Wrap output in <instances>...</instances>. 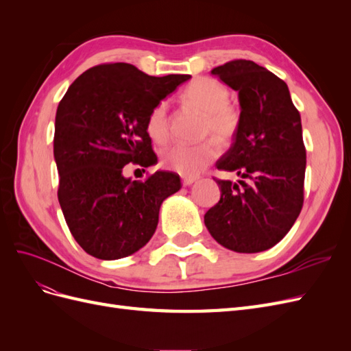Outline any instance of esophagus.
Returning <instances> with one entry per match:
<instances>
[{
	"mask_svg": "<svg viewBox=\"0 0 351 351\" xmlns=\"http://www.w3.org/2000/svg\"><path fill=\"white\" fill-rule=\"evenodd\" d=\"M197 180V177H189V176H183L182 177V182H183V186H190L193 184Z\"/></svg>",
	"mask_w": 351,
	"mask_h": 351,
	"instance_id": "esophagus-1",
	"label": "esophagus"
}]
</instances>
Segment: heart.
<instances>
[{
  "mask_svg": "<svg viewBox=\"0 0 351 351\" xmlns=\"http://www.w3.org/2000/svg\"><path fill=\"white\" fill-rule=\"evenodd\" d=\"M228 98V88L214 77H197L182 92V101L204 114L202 134L215 136L221 145H228L241 127V112ZM146 132L158 145L168 142L171 130L165 101L155 104L147 114ZM218 154L219 146L214 139H206L196 145L177 143L162 152V164L173 171L190 177L199 174Z\"/></svg>",
  "mask_w": 351,
  "mask_h": 351,
  "instance_id": "obj_1",
  "label": "heart"
}]
</instances>
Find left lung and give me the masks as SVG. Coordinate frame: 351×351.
I'll return each instance as SVG.
<instances>
[{
    "mask_svg": "<svg viewBox=\"0 0 351 351\" xmlns=\"http://www.w3.org/2000/svg\"><path fill=\"white\" fill-rule=\"evenodd\" d=\"M212 73L239 92L241 107L240 132L217 168L241 180L215 177L221 199L205 214V226L224 247L258 253L282 240L303 208L300 112L285 82L256 62L232 60Z\"/></svg>",
    "mask_w": 351,
    "mask_h": 351,
    "instance_id": "1",
    "label": "left lung"
}]
</instances>
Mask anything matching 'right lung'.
Here are the masks:
<instances>
[{
    "mask_svg": "<svg viewBox=\"0 0 351 351\" xmlns=\"http://www.w3.org/2000/svg\"><path fill=\"white\" fill-rule=\"evenodd\" d=\"M189 74L149 76L127 62L95 66L74 80L56 115L58 202L71 236L90 256L125 258L151 240L165 197L180 176L124 178L127 164L156 162L146 117ZM145 171V169H143Z\"/></svg>",
    "mask_w": 351,
    "mask_h": 351,
    "instance_id": "1",
    "label": "right lung"
}]
</instances>
